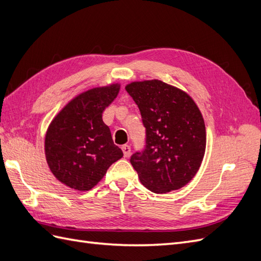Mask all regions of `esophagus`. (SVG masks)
Listing matches in <instances>:
<instances>
[{
	"mask_svg": "<svg viewBox=\"0 0 261 261\" xmlns=\"http://www.w3.org/2000/svg\"><path fill=\"white\" fill-rule=\"evenodd\" d=\"M122 151L124 153V156L127 158L130 154V147L128 145H123L122 146Z\"/></svg>",
	"mask_w": 261,
	"mask_h": 261,
	"instance_id": "obj_1",
	"label": "esophagus"
}]
</instances>
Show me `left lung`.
<instances>
[{
    "label": "left lung",
    "instance_id": "left-lung-1",
    "mask_svg": "<svg viewBox=\"0 0 261 261\" xmlns=\"http://www.w3.org/2000/svg\"><path fill=\"white\" fill-rule=\"evenodd\" d=\"M126 91L137 105L146 144L130 156L149 191L165 194L185 186L198 171L206 149V127L187 93L161 81L132 83Z\"/></svg>",
    "mask_w": 261,
    "mask_h": 261
}]
</instances>
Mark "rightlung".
Here are the masks:
<instances>
[{"instance_id": "obj_1", "label": "right lung", "mask_w": 261, "mask_h": 261, "mask_svg": "<svg viewBox=\"0 0 261 261\" xmlns=\"http://www.w3.org/2000/svg\"><path fill=\"white\" fill-rule=\"evenodd\" d=\"M118 91V84L86 91L70 101L50 124L45 158L51 172L63 184L89 191L123 156L102 121V113Z\"/></svg>"}]
</instances>
